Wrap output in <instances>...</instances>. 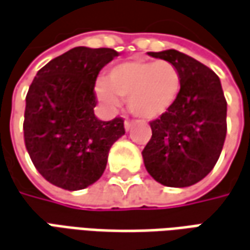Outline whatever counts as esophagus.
I'll use <instances>...</instances> for the list:
<instances>
[{
  "mask_svg": "<svg viewBox=\"0 0 250 250\" xmlns=\"http://www.w3.org/2000/svg\"><path fill=\"white\" fill-rule=\"evenodd\" d=\"M133 125H135V121H133V120H126V121H125V130H126V132H129V130L132 129V126H133Z\"/></svg>",
  "mask_w": 250,
  "mask_h": 250,
  "instance_id": "obj_1",
  "label": "esophagus"
}]
</instances>
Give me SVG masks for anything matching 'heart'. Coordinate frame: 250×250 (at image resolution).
<instances>
[{"mask_svg":"<svg viewBox=\"0 0 250 250\" xmlns=\"http://www.w3.org/2000/svg\"><path fill=\"white\" fill-rule=\"evenodd\" d=\"M181 76L174 63L166 60L133 58L113 66L106 82L96 84V96L114 108L128 98L130 113L143 120H156L167 113L180 94Z\"/></svg>","mask_w":250,"mask_h":250,"instance_id":"1","label":"heart"}]
</instances>
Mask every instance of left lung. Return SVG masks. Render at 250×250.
<instances>
[{"label":"left lung","instance_id":"left-lung-1","mask_svg":"<svg viewBox=\"0 0 250 250\" xmlns=\"http://www.w3.org/2000/svg\"><path fill=\"white\" fill-rule=\"evenodd\" d=\"M148 56L174 63L181 88L167 113L149 122L152 137L142 152L144 166L165 187H190L214 168L225 144L227 102L222 84L214 70L174 49Z\"/></svg>","mask_w":250,"mask_h":250}]
</instances>
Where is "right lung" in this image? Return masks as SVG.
Instances as JSON below:
<instances>
[{"label": "right lung", "mask_w": 250, "mask_h": 250, "mask_svg": "<svg viewBox=\"0 0 250 250\" xmlns=\"http://www.w3.org/2000/svg\"><path fill=\"white\" fill-rule=\"evenodd\" d=\"M118 57L113 49L79 46L46 63L25 96L24 142L36 170L50 184L80 190L102 177L124 120L96 118V77Z\"/></svg>", "instance_id": "1"}]
</instances>
